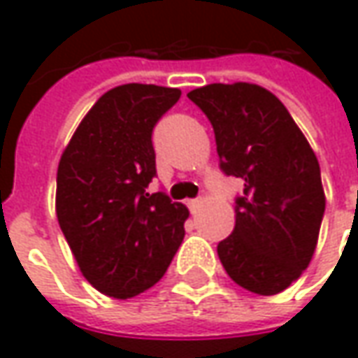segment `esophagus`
<instances>
[{
	"label": "esophagus",
	"instance_id": "obj_1",
	"mask_svg": "<svg viewBox=\"0 0 358 358\" xmlns=\"http://www.w3.org/2000/svg\"><path fill=\"white\" fill-rule=\"evenodd\" d=\"M187 205L191 208V213H196V210L201 208V205H203V201H201V199H195V201H189Z\"/></svg>",
	"mask_w": 358,
	"mask_h": 358
}]
</instances>
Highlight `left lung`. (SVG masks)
Returning a JSON list of instances; mask_svg holds the SVG:
<instances>
[{"label": "left lung", "instance_id": "obj_1", "mask_svg": "<svg viewBox=\"0 0 358 358\" xmlns=\"http://www.w3.org/2000/svg\"><path fill=\"white\" fill-rule=\"evenodd\" d=\"M213 124L220 169L241 177L236 224L217 252L227 274L258 296H275L308 268L325 213L309 141L270 90L207 84L189 92Z\"/></svg>", "mask_w": 358, "mask_h": 358}]
</instances>
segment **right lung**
Masks as SVG:
<instances>
[{"instance_id":"right-lung-1","label":"right lung","mask_w":358,"mask_h":358,"mask_svg":"<svg viewBox=\"0 0 358 358\" xmlns=\"http://www.w3.org/2000/svg\"><path fill=\"white\" fill-rule=\"evenodd\" d=\"M179 88L129 83L102 94L64 148L57 171V218L83 275L98 292L128 299L167 272L189 210L155 177L151 131Z\"/></svg>"}]
</instances>
